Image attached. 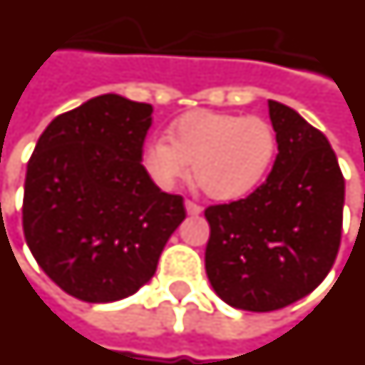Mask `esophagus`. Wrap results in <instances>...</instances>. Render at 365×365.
<instances>
[{"mask_svg":"<svg viewBox=\"0 0 365 365\" xmlns=\"http://www.w3.org/2000/svg\"><path fill=\"white\" fill-rule=\"evenodd\" d=\"M201 207L195 203H191V201H185V212L187 215H191V217H197V215H201Z\"/></svg>","mask_w":365,"mask_h":365,"instance_id":"obj_1","label":"esophagus"}]
</instances>
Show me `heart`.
<instances>
[{
	"label": "heart",
	"mask_w": 365,
	"mask_h": 365,
	"mask_svg": "<svg viewBox=\"0 0 365 365\" xmlns=\"http://www.w3.org/2000/svg\"><path fill=\"white\" fill-rule=\"evenodd\" d=\"M277 155V135L265 120L220 112H187L170 125L168 139L148 143L145 170L162 190L190 175L205 195L230 203L265 180Z\"/></svg>",
	"instance_id": "heart-1"
}]
</instances>
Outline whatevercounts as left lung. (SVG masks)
Segmentation results:
<instances>
[{"label": "left lung", "mask_w": 365, "mask_h": 365, "mask_svg": "<svg viewBox=\"0 0 365 365\" xmlns=\"http://www.w3.org/2000/svg\"><path fill=\"white\" fill-rule=\"evenodd\" d=\"M279 155L251 195L205 210V269L222 302L272 312L298 302L333 267L342 232L344 178L319 129L269 100Z\"/></svg>", "instance_id": "1"}]
</instances>
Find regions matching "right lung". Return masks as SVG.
Instances as JSON below:
<instances>
[{
	"instance_id": "obj_1",
	"label": "right lung",
	"mask_w": 365,
	"mask_h": 365,
	"mask_svg": "<svg viewBox=\"0 0 365 365\" xmlns=\"http://www.w3.org/2000/svg\"><path fill=\"white\" fill-rule=\"evenodd\" d=\"M153 106L102 94L58 115L40 135L24 180L23 230L40 269L91 304L145 286L183 199L155 185L143 166Z\"/></svg>"
}]
</instances>
